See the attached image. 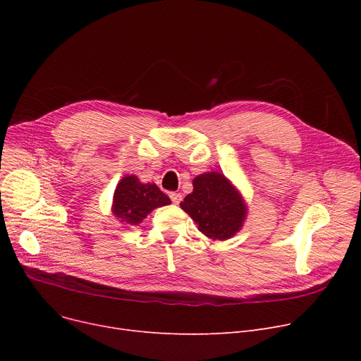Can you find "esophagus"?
<instances>
[{"label": "esophagus", "mask_w": 361, "mask_h": 361, "mask_svg": "<svg viewBox=\"0 0 361 361\" xmlns=\"http://www.w3.org/2000/svg\"><path fill=\"white\" fill-rule=\"evenodd\" d=\"M169 197H171V200H173V203H176V204H178L183 200V196L180 193H171Z\"/></svg>", "instance_id": "1"}]
</instances>
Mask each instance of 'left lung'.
<instances>
[{"label":"left lung","mask_w":361,"mask_h":361,"mask_svg":"<svg viewBox=\"0 0 361 361\" xmlns=\"http://www.w3.org/2000/svg\"><path fill=\"white\" fill-rule=\"evenodd\" d=\"M192 216L197 230L207 238H233L247 218V204L238 188L218 171L203 173L193 180V192L180 203Z\"/></svg>","instance_id":"obj_1"}]
</instances>
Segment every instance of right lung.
Instances as JSON below:
<instances>
[{"label":"right lung","mask_w":361,"mask_h":361,"mask_svg":"<svg viewBox=\"0 0 361 361\" xmlns=\"http://www.w3.org/2000/svg\"><path fill=\"white\" fill-rule=\"evenodd\" d=\"M169 203V197L155 183H142L137 176L127 174L114 190L111 212L123 226L130 228L139 225L157 207Z\"/></svg>","instance_id":"right-lung-1"}]
</instances>
